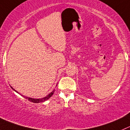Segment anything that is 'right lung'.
Listing matches in <instances>:
<instances>
[{
    "label": "right lung",
    "instance_id": "right-lung-1",
    "mask_svg": "<svg viewBox=\"0 0 130 130\" xmlns=\"http://www.w3.org/2000/svg\"><path fill=\"white\" fill-rule=\"evenodd\" d=\"M11 87V88L13 89L14 90V91H15V92H17V93L20 94L19 92H17V91H16L15 89H13V87ZM54 91H55V90H53V91H52V92H50V94H48L47 96H45V97H44V98H39V99H35V98H28V97H26V96H23V97H24L25 98L27 99V100H29V101H31V102H32V103H41V102H44V101H46V100H48V99L50 98L51 97V96H52L53 94H54ZM20 95H21V94H20ZM22 96H23V95H22Z\"/></svg>",
    "mask_w": 130,
    "mask_h": 130
}]
</instances>
